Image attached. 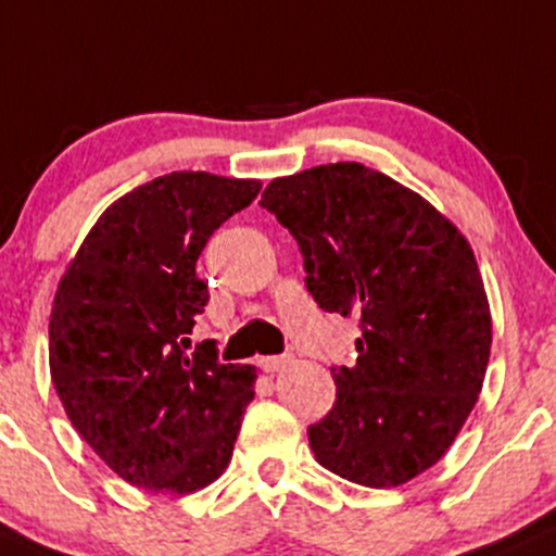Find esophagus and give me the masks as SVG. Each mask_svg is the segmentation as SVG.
Masks as SVG:
<instances>
[{
	"instance_id": "1",
	"label": "esophagus",
	"mask_w": 556,
	"mask_h": 556,
	"mask_svg": "<svg viewBox=\"0 0 556 556\" xmlns=\"http://www.w3.org/2000/svg\"><path fill=\"white\" fill-rule=\"evenodd\" d=\"M290 362H293V356H290V354L263 356V359H261V367H263V370H266V372H279V370H285V367H288Z\"/></svg>"
}]
</instances>
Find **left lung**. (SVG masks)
<instances>
[{
  "label": "left lung",
  "mask_w": 556,
  "mask_h": 556,
  "mask_svg": "<svg viewBox=\"0 0 556 556\" xmlns=\"http://www.w3.org/2000/svg\"><path fill=\"white\" fill-rule=\"evenodd\" d=\"M261 207L295 237L319 308L359 319L356 365L332 367L336 402L308 445L349 482H410L453 445L488 370L493 323L469 242L359 162L271 180Z\"/></svg>",
  "instance_id": "obj_1"
}]
</instances>
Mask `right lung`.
Here are the masks:
<instances>
[{"instance_id":"obj_1","label":"right lung","mask_w":556,"mask_h":556,"mask_svg":"<svg viewBox=\"0 0 556 556\" xmlns=\"http://www.w3.org/2000/svg\"><path fill=\"white\" fill-rule=\"evenodd\" d=\"M258 191L210 173L149 180L98 218L58 285L52 386L81 440L136 488L186 495L229 466L255 367L220 365L215 341L189 352L210 301L197 261Z\"/></svg>"}]
</instances>
